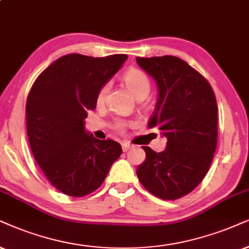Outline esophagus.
<instances>
[{
  "mask_svg": "<svg viewBox=\"0 0 249 249\" xmlns=\"http://www.w3.org/2000/svg\"><path fill=\"white\" fill-rule=\"evenodd\" d=\"M132 146L128 142H123L122 143V148H123V150H124V152H127L128 149H130Z\"/></svg>",
  "mask_w": 249,
  "mask_h": 249,
  "instance_id": "1",
  "label": "esophagus"
}]
</instances>
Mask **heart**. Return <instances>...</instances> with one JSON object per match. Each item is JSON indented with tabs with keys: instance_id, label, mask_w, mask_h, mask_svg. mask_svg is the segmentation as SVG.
Listing matches in <instances>:
<instances>
[{
	"instance_id": "1",
	"label": "heart",
	"mask_w": 249,
	"mask_h": 249,
	"mask_svg": "<svg viewBox=\"0 0 249 249\" xmlns=\"http://www.w3.org/2000/svg\"><path fill=\"white\" fill-rule=\"evenodd\" d=\"M123 83L125 84V86L127 87V89L133 94V96L138 101H141V100L146 99L148 94L150 92V80L148 78V75L144 73L143 71L138 70V69H131L125 72L123 74ZM109 89V85H105L100 88L99 93H97L96 101L97 103H102L105 101V97L107 95V92ZM125 122L118 121L116 122V127L117 128H123L125 126Z\"/></svg>"
}]
</instances>
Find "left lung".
<instances>
[{
	"label": "left lung",
	"instance_id": "left-lung-1",
	"mask_svg": "<svg viewBox=\"0 0 249 249\" xmlns=\"http://www.w3.org/2000/svg\"><path fill=\"white\" fill-rule=\"evenodd\" d=\"M155 80V112L148 126L166 138L161 153L142 147L146 160L138 165L142 186L163 200H176L194 190L208 172L217 144V103L208 81L176 56L137 57Z\"/></svg>",
	"mask_w": 249,
	"mask_h": 249
}]
</instances>
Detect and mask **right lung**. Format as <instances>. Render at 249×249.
Segmentation results:
<instances>
[{
    "label": "right lung",
    "instance_id": "obj_1",
    "mask_svg": "<svg viewBox=\"0 0 249 249\" xmlns=\"http://www.w3.org/2000/svg\"><path fill=\"white\" fill-rule=\"evenodd\" d=\"M127 59L69 54L41 73L28 94L26 127L33 156L53 186L70 196L92 193L121 156V144L94 138L85 118L100 88Z\"/></svg>",
    "mask_w": 249,
    "mask_h": 249
}]
</instances>
